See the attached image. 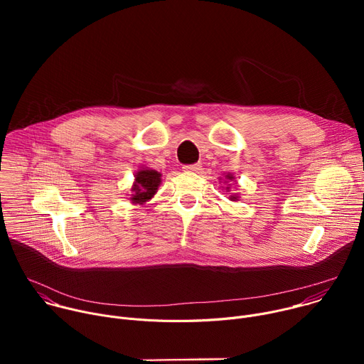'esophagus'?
I'll return each instance as SVG.
<instances>
[{
    "mask_svg": "<svg viewBox=\"0 0 364 364\" xmlns=\"http://www.w3.org/2000/svg\"><path fill=\"white\" fill-rule=\"evenodd\" d=\"M183 170L190 171V173H196V171L200 170V164H188V166H184Z\"/></svg>",
    "mask_w": 364,
    "mask_h": 364,
    "instance_id": "obj_1",
    "label": "esophagus"
}]
</instances>
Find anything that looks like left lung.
Returning <instances> with one entry per match:
<instances>
[{"label": "left lung", "instance_id": "obj_1", "mask_svg": "<svg viewBox=\"0 0 364 364\" xmlns=\"http://www.w3.org/2000/svg\"><path fill=\"white\" fill-rule=\"evenodd\" d=\"M228 178H230V180H232V178H233V177H230V176H228ZM232 198H236V197H232Z\"/></svg>", "mask_w": 364, "mask_h": 364}]
</instances>
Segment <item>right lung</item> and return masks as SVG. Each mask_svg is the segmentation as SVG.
I'll use <instances>...</instances> for the list:
<instances>
[{
    "label": "right lung",
    "mask_w": 364,
    "mask_h": 364,
    "mask_svg": "<svg viewBox=\"0 0 364 364\" xmlns=\"http://www.w3.org/2000/svg\"><path fill=\"white\" fill-rule=\"evenodd\" d=\"M161 174L155 170H141L135 176V184L132 187V203H145L159 190L161 183Z\"/></svg>",
    "instance_id": "right-lung-1"
}]
</instances>
